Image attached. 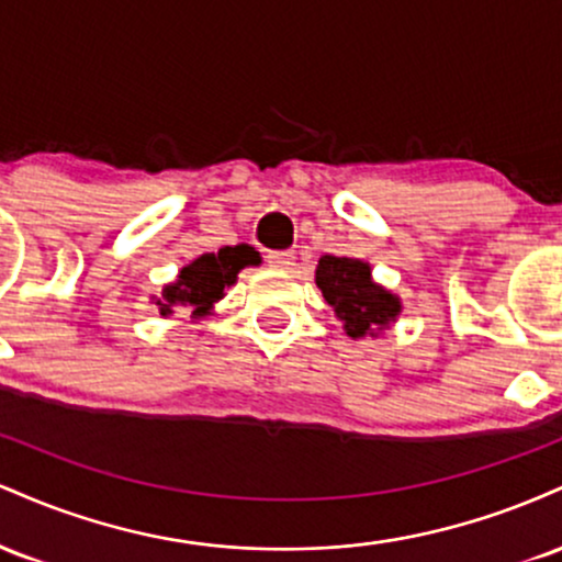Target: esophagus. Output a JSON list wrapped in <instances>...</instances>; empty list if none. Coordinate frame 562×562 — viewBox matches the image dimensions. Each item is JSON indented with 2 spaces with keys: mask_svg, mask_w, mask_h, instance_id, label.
I'll return each mask as SVG.
<instances>
[{
  "mask_svg": "<svg viewBox=\"0 0 562 562\" xmlns=\"http://www.w3.org/2000/svg\"><path fill=\"white\" fill-rule=\"evenodd\" d=\"M267 261H269V267L277 269V272H290V269L295 267V254H290V250H282V254H269Z\"/></svg>",
  "mask_w": 562,
  "mask_h": 562,
  "instance_id": "34e87169",
  "label": "esophagus"
}]
</instances>
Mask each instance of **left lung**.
Instances as JSON below:
<instances>
[{"label": "left lung", "mask_w": 562, "mask_h": 562, "mask_svg": "<svg viewBox=\"0 0 562 562\" xmlns=\"http://www.w3.org/2000/svg\"><path fill=\"white\" fill-rule=\"evenodd\" d=\"M322 299L351 340L378 338L402 314V299L372 280V267L348 256H322L314 269Z\"/></svg>", "instance_id": "8db88e82"}]
</instances>
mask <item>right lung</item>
<instances>
[{"label": "right lung", "mask_w": 562, "mask_h": 562, "mask_svg": "<svg viewBox=\"0 0 562 562\" xmlns=\"http://www.w3.org/2000/svg\"><path fill=\"white\" fill-rule=\"evenodd\" d=\"M261 254L254 245H224L216 254H203L179 269L177 280L164 285L160 295H153L160 317L190 312L192 319H205L214 306L227 295V288L237 282V274L248 267H259Z\"/></svg>", "instance_id": "add662e5"}]
</instances>
